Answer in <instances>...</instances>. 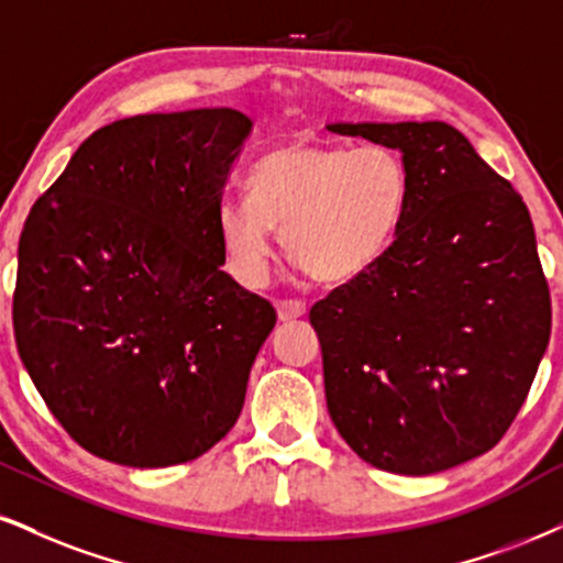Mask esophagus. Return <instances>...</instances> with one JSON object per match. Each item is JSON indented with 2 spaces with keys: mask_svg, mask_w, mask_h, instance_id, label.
Instances as JSON below:
<instances>
[{
  "mask_svg": "<svg viewBox=\"0 0 563 563\" xmlns=\"http://www.w3.org/2000/svg\"><path fill=\"white\" fill-rule=\"evenodd\" d=\"M305 302L302 300H279L276 302V313H279V321H292V318L305 316Z\"/></svg>",
  "mask_w": 563,
  "mask_h": 563,
  "instance_id": "obj_1",
  "label": "esophagus"
}]
</instances>
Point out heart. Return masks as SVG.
I'll list each match as a JSON object with an SVG mask.
<instances>
[{"label": "heart", "instance_id": "b5f03b06", "mask_svg": "<svg viewBox=\"0 0 563 563\" xmlns=\"http://www.w3.org/2000/svg\"><path fill=\"white\" fill-rule=\"evenodd\" d=\"M407 169L386 145L292 141L247 172V198H224L219 238L229 268L261 287L274 261V229L316 282L342 284L376 266L405 217Z\"/></svg>", "mask_w": 563, "mask_h": 563}]
</instances>
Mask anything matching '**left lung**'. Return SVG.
Masks as SVG:
<instances>
[{
    "mask_svg": "<svg viewBox=\"0 0 563 563\" xmlns=\"http://www.w3.org/2000/svg\"><path fill=\"white\" fill-rule=\"evenodd\" d=\"M397 148L405 217L384 258L310 308L325 405L360 460L433 475L494 449L551 336L525 200L446 122H331Z\"/></svg>",
    "mask_w": 563,
    "mask_h": 563,
    "instance_id": "8db88e82",
    "label": "left lung"
}]
</instances>
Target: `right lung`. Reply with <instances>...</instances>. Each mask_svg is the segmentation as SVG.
<instances>
[{"instance_id": "1", "label": "right lung", "mask_w": 563, "mask_h": 563, "mask_svg": "<svg viewBox=\"0 0 563 563\" xmlns=\"http://www.w3.org/2000/svg\"><path fill=\"white\" fill-rule=\"evenodd\" d=\"M253 122L238 109L96 130L18 247L20 360L90 454L169 467L238 422L274 305L224 274L219 206Z\"/></svg>"}]
</instances>
